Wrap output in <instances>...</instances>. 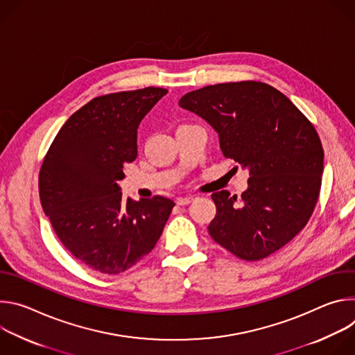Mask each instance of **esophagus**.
I'll return each mask as SVG.
<instances>
[{
    "label": "esophagus",
    "instance_id": "esophagus-1",
    "mask_svg": "<svg viewBox=\"0 0 355 355\" xmlns=\"http://www.w3.org/2000/svg\"><path fill=\"white\" fill-rule=\"evenodd\" d=\"M192 200H193V196H181V198H178V199H177V204H178V205H181V207H184V205L191 204Z\"/></svg>",
    "mask_w": 355,
    "mask_h": 355
}]
</instances>
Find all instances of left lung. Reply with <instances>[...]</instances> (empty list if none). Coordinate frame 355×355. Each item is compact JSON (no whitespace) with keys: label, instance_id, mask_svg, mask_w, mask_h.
Returning <instances> with one entry per match:
<instances>
[{"label":"left lung","instance_id":"obj_1","mask_svg":"<svg viewBox=\"0 0 355 355\" xmlns=\"http://www.w3.org/2000/svg\"><path fill=\"white\" fill-rule=\"evenodd\" d=\"M180 107L207 121L226 159L248 170L239 199L212 193L211 237L239 259L257 261L306 226L319 198L324 153L316 129L282 92L257 81L208 85Z\"/></svg>","mask_w":355,"mask_h":355}]
</instances>
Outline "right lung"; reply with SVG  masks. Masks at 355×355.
<instances>
[{"mask_svg": "<svg viewBox=\"0 0 355 355\" xmlns=\"http://www.w3.org/2000/svg\"><path fill=\"white\" fill-rule=\"evenodd\" d=\"M167 89L96 96L59 130L39 173L46 216L71 254L103 274L132 268L155 248L174 202L125 199L123 164L137 157V128Z\"/></svg>", "mask_w": 355, "mask_h": 355, "instance_id": "1", "label": "right lung"}]
</instances>
